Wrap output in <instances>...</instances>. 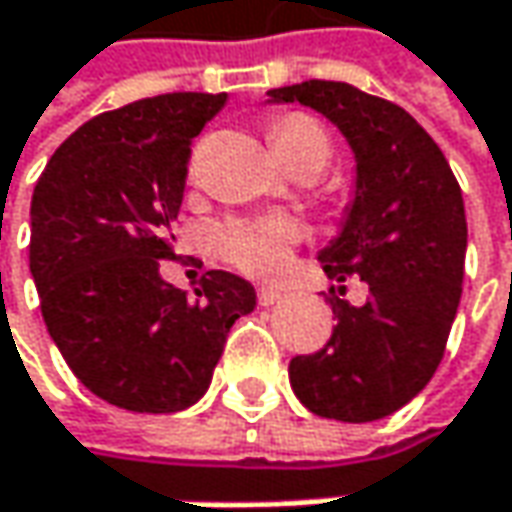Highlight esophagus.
I'll use <instances>...</instances> for the list:
<instances>
[{
	"mask_svg": "<svg viewBox=\"0 0 512 512\" xmlns=\"http://www.w3.org/2000/svg\"><path fill=\"white\" fill-rule=\"evenodd\" d=\"M256 296H259V305H273V302H279L282 296H285V291L282 288H273V285H262L259 291H256Z\"/></svg>",
	"mask_w": 512,
	"mask_h": 512,
	"instance_id": "esophagus-1",
	"label": "esophagus"
}]
</instances>
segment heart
I'll return each instance as SVG.
<instances>
[{"label": "heart", "mask_w": 512, "mask_h": 512, "mask_svg": "<svg viewBox=\"0 0 512 512\" xmlns=\"http://www.w3.org/2000/svg\"><path fill=\"white\" fill-rule=\"evenodd\" d=\"M270 143L279 161L317 158L322 167L331 158V141L314 117L285 115L270 126ZM302 239V227L291 216L230 218L213 230L216 250L244 273L276 276L288 268L291 247Z\"/></svg>", "instance_id": "obj_1"}]
</instances>
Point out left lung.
Wrapping results in <instances>:
<instances>
[{
    "mask_svg": "<svg viewBox=\"0 0 512 512\" xmlns=\"http://www.w3.org/2000/svg\"><path fill=\"white\" fill-rule=\"evenodd\" d=\"M268 103H302L351 146L357 178L343 230L320 250L328 279L360 276L369 299L331 288L337 325L317 354H299L294 395L320 418L380 421L406 406L438 369L461 302L467 216L438 143L395 103L334 80L270 89Z\"/></svg>",
    "mask_w": 512,
    "mask_h": 512,
    "instance_id": "8db88e82",
    "label": "left lung"
}]
</instances>
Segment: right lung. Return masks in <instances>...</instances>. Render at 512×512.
<instances>
[{
    "instance_id": "obj_1",
    "label": "right lung",
    "mask_w": 512,
    "mask_h": 512,
    "mask_svg": "<svg viewBox=\"0 0 512 512\" xmlns=\"http://www.w3.org/2000/svg\"><path fill=\"white\" fill-rule=\"evenodd\" d=\"M227 94L172 91L91 117L60 143L31 198L42 320L77 380L129 412H181L207 392L253 285L207 270L195 299L161 276L192 138Z\"/></svg>"
}]
</instances>
